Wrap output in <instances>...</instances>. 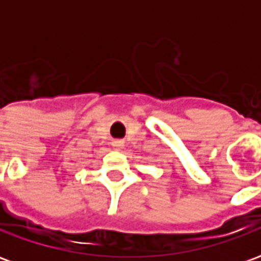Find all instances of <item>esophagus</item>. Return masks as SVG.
Here are the masks:
<instances>
[{
    "instance_id": "obj_1",
    "label": "esophagus",
    "mask_w": 261,
    "mask_h": 261,
    "mask_svg": "<svg viewBox=\"0 0 261 261\" xmlns=\"http://www.w3.org/2000/svg\"><path fill=\"white\" fill-rule=\"evenodd\" d=\"M112 145H113L114 149H121V148L124 147V142H123V141H113V142H112Z\"/></svg>"
}]
</instances>
